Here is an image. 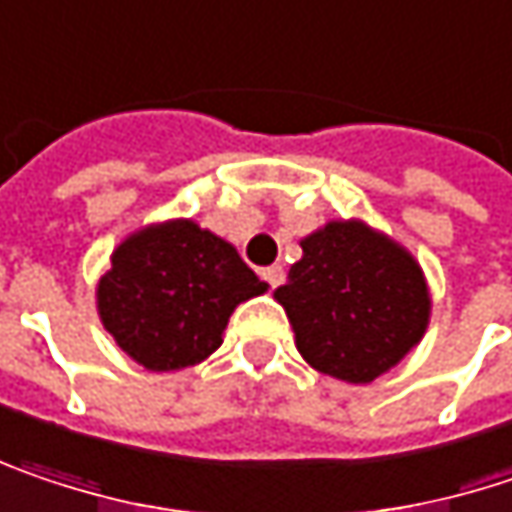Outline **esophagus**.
<instances>
[{
	"mask_svg": "<svg viewBox=\"0 0 512 512\" xmlns=\"http://www.w3.org/2000/svg\"><path fill=\"white\" fill-rule=\"evenodd\" d=\"M260 278L275 290V287H281V281H284V266H266V269H260Z\"/></svg>",
	"mask_w": 512,
	"mask_h": 512,
	"instance_id": "34e87169",
	"label": "esophagus"
}]
</instances>
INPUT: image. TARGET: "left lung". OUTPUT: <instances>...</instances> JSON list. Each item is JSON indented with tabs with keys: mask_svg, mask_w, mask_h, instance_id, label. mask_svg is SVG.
Instances as JSON below:
<instances>
[{
	"mask_svg": "<svg viewBox=\"0 0 512 512\" xmlns=\"http://www.w3.org/2000/svg\"><path fill=\"white\" fill-rule=\"evenodd\" d=\"M296 349L322 375L369 384L419 346L431 319L422 266L360 219L328 222L302 240V260L275 290Z\"/></svg>",
	"mask_w": 512,
	"mask_h": 512,
	"instance_id": "left-lung-1",
	"label": "left lung"
}]
</instances>
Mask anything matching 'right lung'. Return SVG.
I'll list each match as a JSON object with an SVG mask.
<instances>
[{
    "label": "right lung",
    "instance_id": "add662e5",
    "mask_svg": "<svg viewBox=\"0 0 512 512\" xmlns=\"http://www.w3.org/2000/svg\"><path fill=\"white\" fill-rule=\"evenodd\" d=\"M266 287L231 243L193 219H169L134 231L114 249L96 307L131 360L175 372L219 349L234 307Z\"/></svg>",
    "mask_w": 512,
    "mask_h": 512
}]
</instances>
